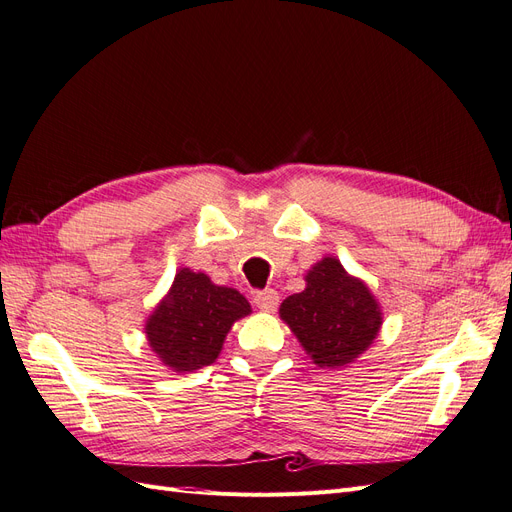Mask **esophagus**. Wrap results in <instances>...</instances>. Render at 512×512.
<instances>
[{"instance_id": "obj_1", "label": "esophagus", "mask_w": 512, "mask_h": 512, "mask_svg": "<svg viewBox=\"0 0 512 512\" xmlns=\"http://www.w3.org/2000/svg\"><path fill=\"white\" fill-rule=\"evenodd\" d=\"M254 303H256V307L260 309V312H275L277 303H280V297H277V292L273 288H267V290H262V292H256Z\"/></svg>"}]
</instances>
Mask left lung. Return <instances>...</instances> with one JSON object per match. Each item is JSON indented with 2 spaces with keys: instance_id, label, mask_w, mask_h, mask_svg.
<instances>
[{
  "instance_id": "left-lung-1",
  "label": "left lung",
  "mask_w": 512,
  "mask_h": 512,
  "mask_svg": "<svg viewBox=\"0 0 512 512\" xmlns=\"http://www.w3.org/2000/svg\"><path fill=\"white\" fill-rule=\"evenodd\" d=\"M280 318L314 365L344 369L374 344L382 307L361 277L324 256L305 273V290L282 301Z\"/></svg>"
}]
</instances>
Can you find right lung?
I'll return each mask as SVG.
<instances>
[{
	"label": "right lung",
	"instance_id": "1",
	"mask_svg": "<svg viewBox=\"0 0 512 512\" xmlns=\"http://www.w3.org/2000/svg\"><path fill=\"white\" fill-rule=\"evenodd\" d=\"M250 314L252 305L239 290L183 267L145 320L147 344L164 367L188 374L218 359L232 324Z\"/></svg>",
	"mask_w": 512,
	"mask_h": 512
}]
</instances>
